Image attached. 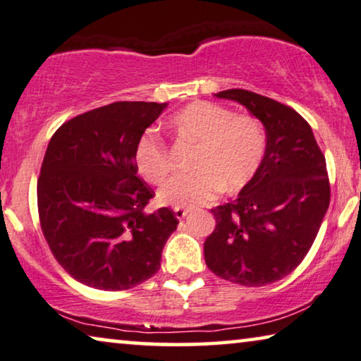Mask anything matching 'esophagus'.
I'll list each match as a JSON object with an SVG mask.
<instances>
[{
	"instance_id": "obj_1",
	"label": "esophagus",
	"mask_w": 361,
	"mask_h": 361,
	"mask_svg": "<svg viewBox=\"0 0 361 361\" xmlns=\"http://www.w3.org/2000/svg\"><path fill=\"white\" fill-rule=\"evenodd\" d=\"M173 212L176 215V219H183L190 211H188V209H185V207H175Z\"/></svg>"
}]
</instances>
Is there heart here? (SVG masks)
Segmentation results:
<instances>
[{
	"instance_id": "1",
	"label": "heart",
	"mask_w": 361,
	"mask_h": 361,
	"mask_svg": "<svg viewBox=\"0 0 361 361\" xmlns=\"http://www.w3.org/2000/svg\"><path fill=\"white\" fill-rule=\"evenodd\" d=\"M170 126L181 141L197 144L191 173L175 175L164 183L159 199L175 207L204 204L220 190L236 192L255 178L267 150V133L259 118L236 115L212 102H195L171 118ZM137 171L159 185L170 171L166 144L149 129L134 149Z\"/></svg>"
}]
</instances>
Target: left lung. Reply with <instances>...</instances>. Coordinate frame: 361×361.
<instances>
[{
  "label": "left lung",
  "instance_id": "8db88e82",
  "mask_svg": "<svg viewBox=\"0 0 361 361\" xmlns=\"http://www.w3.org/2000/svg\"><path fill=\"white\" fill-rule=\"evenodd\" d=\"M240 102L267 133L264 160L232 202L211 209L206 264L225 281L262 287L297 267L313 245L331 202L326 159L311 126L292 106L245 89L215 94Z\"/></svg>",
  "mask_w": 361,
  "mask_h": 361
}]
</instances>
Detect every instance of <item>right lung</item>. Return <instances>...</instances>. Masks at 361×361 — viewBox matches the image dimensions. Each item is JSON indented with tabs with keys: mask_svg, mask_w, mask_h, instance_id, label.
<instances>
[{
	"mask_svg": "<svg viewBox=\"0 0 361 361\" xmlns=\"http://www.w3.org/2000/svg\"><path fill=\"white\" fill-rule=\"evenodd\" d=\"M166 104L115 102L56 129L37 181V207L48 248L87 287L120 292L160 269L178 219L169 207L146 214L155 196L137 176L134 149Z\"/></svg>",
	"mask_w": 361,
	"mask_h": 361,
	"instance_id": "1",
	"label": "right lung"
}]
</instances>
